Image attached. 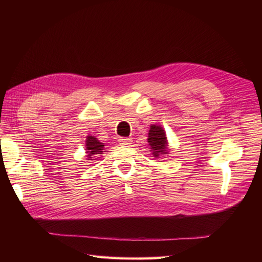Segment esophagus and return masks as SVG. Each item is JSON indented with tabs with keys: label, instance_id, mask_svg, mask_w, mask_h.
Here are the masks:
<instances>
[{
	"label": "esophagus",
	"instance_id": "1",
	"mask_svg": "<svg viewBox=\"0 0 262 262\" xmlns=\"http://www.w3.org/2000/svg\"><path fill=\"white\" fill-rule=\"evenodd\" d=\"M119 144L120 145H129V144H132V138L130 137H120Z\"/></svg>",
	"mask_w": 262,
	"mask_h": 262
}]
</instances>
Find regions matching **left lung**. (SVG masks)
I'll return each mask as SVG.
<instances>
[{"instance_id": "obj_1", "label": "left lung", "mask_w": 262, "mask_h": 262, "mask_svg": "<svg viewBox=\"0 0 262 262\" xmlns=\"http://www.w3.org/2000/svg\"><path fill=\"white\" fill-rule=\"evenodd\" d=\"M148 145L151 146L153 157L159 158L161 154H169L168 141L164 129L161 126L152 125L148 132Z\"/></svg>"}]
</instances>
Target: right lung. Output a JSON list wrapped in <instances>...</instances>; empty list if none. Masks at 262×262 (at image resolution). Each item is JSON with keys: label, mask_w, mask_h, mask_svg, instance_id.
I'll use <instances>...</instances> for the list:
<instances>
[{"label": "right lung", "mask_w": 262, "mask_h": 262, "mask_svg": "<svg viewBox=\"0 0 262 262\" xmlns=\"http://www.w3.org/2000/svg\"><path fill=\"white\" fill-rule=\"evenodd\" d=\"M85 153H88V160H94L93 158L97 159L100 154H102L104 149V144L98 141L94 136L89 135L85 141Z\"/></svg>", "instance_id": "right-lung-1"}]
</instances>
